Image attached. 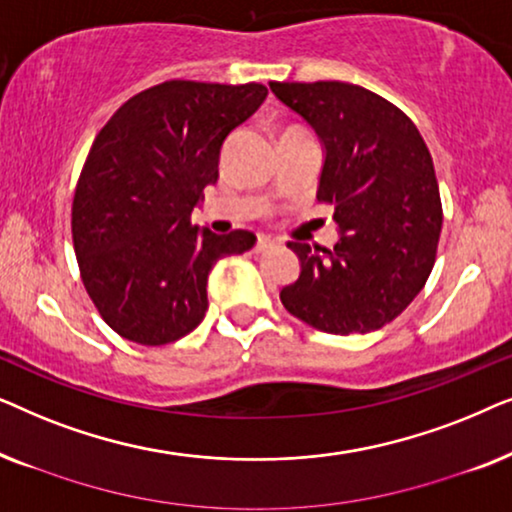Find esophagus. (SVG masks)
<instances>
[{
	"label": "esophagus",
	"mask_w": 512,
	"mask_h": 512,
	"mask_svg": "<svg viewBox=\"0 0 512 512\" xmlns=\"http://www.w3.org/2000/svg\"><path fill=\"white\" fill-rule=\"evenodd\" d=\"M272 247H275V244H272L270 237L258 235V240H256V244H254V251H256V254H263V251H268V249H272Z\"/></svg>",
	"instance_id": "obj_1"
}]
</instances>
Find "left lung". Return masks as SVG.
<instances>
[{
	"label": "left lung",
	"instance_id": "obj_1",
	"mask_svg": "<svg viewBox=\"0 0 512 512\" xmlns=\"http://www.w3.org/2000/svg\"><path fill=\"white\" fill-rule=\"evenodd\" d=\"M270 90L324 144L317 200L333 205V249L289 242L300 275L279 298L324 333H370L394 321L429 279L443 228L431 153L401 109L342 81Z\"/></svg>",
	"mask_w": 512,
	"mask_h": 512
}]
</instances>
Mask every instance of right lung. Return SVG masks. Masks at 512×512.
Returning <instances> with one entry per match:
<instances>
[{
    "instance_id": "obj_1",
    "label": "right lung",
    "mask_w": 512,
    "mask_h": 512,
    "mask_svg": "<svg viewBox=\"0 0 512 512\" xmlns=\"http://www.w3.org/2000/svg\"><path fill=\"white\" fill-rule=\"evenodd\" d=\"M261 83L165 81L130 97L95 137L76 184L72 240L97 312L125 340L160 347L207 312V277L256 235L191 226L219 179L226 137L261 107Z\"/></svg>"
}]
</instances>
